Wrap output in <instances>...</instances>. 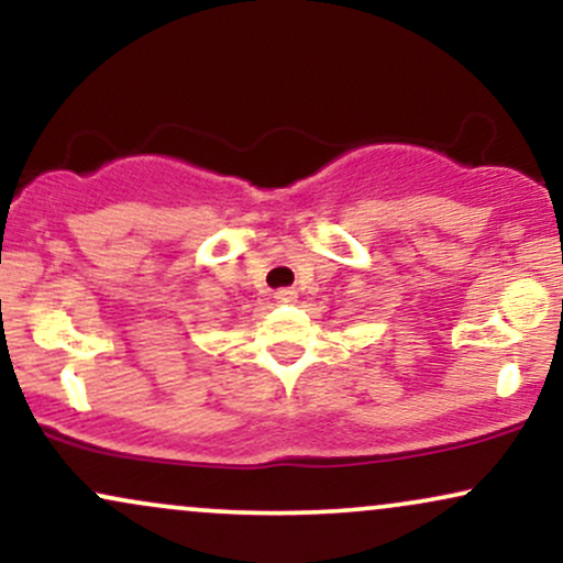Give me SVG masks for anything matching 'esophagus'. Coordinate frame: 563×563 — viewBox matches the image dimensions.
<instances>
[{"label": "esophagus", "instance_id": "1", "mask_svg": "<svg viewBox=\"0 0 563 563\" xmlns=\"http://www.w3.org/2000/svg\"><path fill=\"white\" fill-rule=\"evenodd\" d=\"M275 299L280 301V303L296 301V290H290V288H277V290H275Z\"/></svg>", "mask_w": 563, "mask_h": 563}]
</instances>
